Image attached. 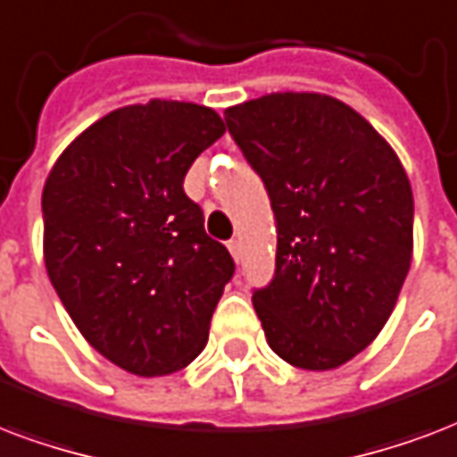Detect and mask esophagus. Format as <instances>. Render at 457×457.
<instances>
[{
  "instance_id": "1",
  "label": "esophagus",
  "mask_w": 457,
  "mask_h": 457,
  "mask_svg": "<svg viewBox=\"0 0 457 457\" xmlns=\"http://www.w3.org/2000/svg\"><path fill=\"white\" fill-rule=\"evenodd\" d=\"M228 250H231L233 260H236V262L243 260V247H240L238 240H228Z\"/></svg>"
}]
</instances>
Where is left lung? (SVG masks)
I'll list each match as a JSON object with an SVG mask.
<instances>
[{"label": "left lung", "mask_w": 457, "mask_h": 457, "mask_svg": "<svg viewBox=\"0 0 457 457\" xmlns=\"http://www.w3.org/2000/svg\"><path fill=\"white\" fill-rule=\"evenodd\" d=\"M224 119L277 221L274 277L253 291L269 348L300 370H334L377 338L408 277V176L386 140L327 95H264Z\"/></svg>", "instance_id": "1"}]
</instances>
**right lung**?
<instances>
[{
  "instance_id": "1",
  "label": "right lung",
  "mask_w": 457,
  "mask_h": 457,
  "mask_svg": "<svg viewBox=\"0 0 457 457\" xmlns=\"http://www.w3.org/2000/svg\"><path fill=\"white\" fill-rule=\"evenodd\" d=\"M224 130L193 102L116 109L63 150L42 190L49 281L87 343L137 377L200 355L236 271L183 190Z\"/></svg>"
}]
</instances>
